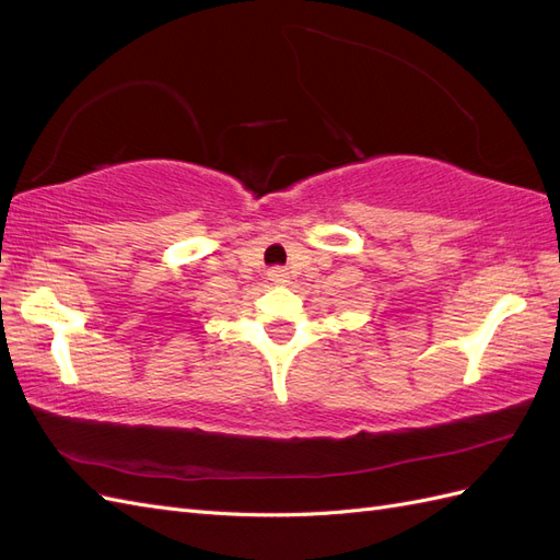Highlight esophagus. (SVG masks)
I'll return each instance as SVG.
<instances>
[{"label": "esophagus", "instance_id": "34e87169", "mask_svg": "<svg viewBox=\"0 0 560 560\" xmlns=\"http://www.w3.org/2000/svg\"><path fill=\"white\" fill-rule=\"evenodd\" d=\"M268 280L273 284H287L290 282V273H287L284 268H270L268 270Z\"/></svg>", "mask_w": 560, "mask_h": 560}]
</instances>
